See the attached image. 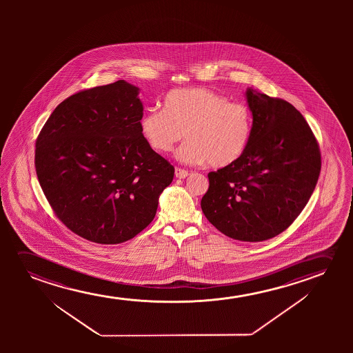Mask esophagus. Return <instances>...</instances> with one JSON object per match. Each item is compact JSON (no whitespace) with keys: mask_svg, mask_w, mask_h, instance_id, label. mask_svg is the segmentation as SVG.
Returning <instances> with one entry per match:
<instances>
[{"mask_svg":"<svg viewBox=\"0 0 353 353\" xmlns=\"http://www.w3.org/2000/svg\"><path fill=\"white\" fill-rule=\"evenodd\" d=\"M188 174L189 172L187 170L181 169V168H176V169H174V176H176L177 179H185Z\"/></svg>","mask_w":353,"mask_h":353,"instance_id":"1","label":"esophagus"}]
</instances>
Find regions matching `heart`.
<instances>
[{"label":"heart","mask_w":353,"mask_h":353,"mask_svg":"<svg viewBox=\"0 0 353 353\" xmlns=\"http://www.w3.org/2000/svg\"><path fill=\"white\" fill-rule=\"evenodd\" d=\"M141 132L153 150L169 153L184 137L177 159L187 164L208 163L214 169L235 164L245 154L253 132L246 105L206 88H182L168 92L163 110L148 108Z\"/></svg>","instance_id":"heart-1"}]
</instances>
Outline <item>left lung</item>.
I'll list each match as a JSON object with an SVG mask.
<instances>
[{
  "mask_svg": "<svg viewBox=\"0 0 353 353\" xmlns=\"http://www.w3.org/2000/svg\"><path fill=\"white\" fill-rule=\"evenodd\" d=\"M253 132L235 164L208 174L201 199L208 222L240 241L269 240L285 232L314 193L321 152L307 121L290 102L248 88Z\"/></svg>",
  "mask_w": 353,
  "mask_h": 353,
  "instance_id": "1",
  "label": "left lung"
}]
</instances>
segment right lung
<instances>
[{
    "mask_svg": "<svg viewBox=\"0 0 353 353\" xmlns=\"http://www.w3.org/2000/svg\"><path fill=\"white\" fill-rule=\"evenodd\" d=\"M139 88L85 89L59 105L36 140L34 168L55 216L101 245L128 241L153 221L174 168L140 128Z\"/></svg>",
    "mask_w": 353,
    "mask_h": 353,
    "instance_id": "add662e5",
    "label": "right lung"
}]
</instances>
